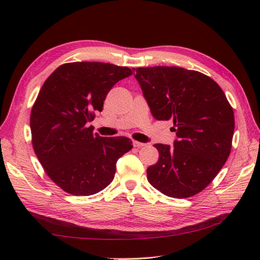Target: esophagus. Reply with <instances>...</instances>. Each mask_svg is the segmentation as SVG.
Here are the masks:
<instances>
[{
  "label": "esophagus",
  "mask_w": 260,
  "mask_h": 260,
  "mask_svg": "<svg viewBox=\"0 0 260 260\" xmlns=\"http://www.w3.org/2000/svg\"><path fill=\"white\" fill-rule=\"evenodd\" d=\"M145 143H142V142H139V141H134V147L136 148H142L144 147Z\"/></svg>",
  "instance_id": "1"
}]
</instances>
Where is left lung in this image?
Returning a JSON list of instances; mask_svg holds the SVG:
<instances>
[{"label": "left lung", "instance_id": "left-lung-1", "mask_svg": "<svg viewBox=\"0 0 260 260\" xmlns=\"http://www.w3.org/2000/svg\"><path fill=\"white\" fill-rule=\"evenodd\" d=\"M152 116L172 120L173 148L156 143L159 160L147 170L150 184L170 198L200 193L229 159L235 128L224 91L206 75L181 67L134 68Z\"/></svg>", "mask_w": 260, "mask_h": 260}]
</instances>
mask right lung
<instances>
[{
	"mask_svg": "<svg viewBox=\"0 0 260 260\" xmlns=\"http://www.w3.org/2000/svg\"><path fill=\"white\" fill-rule=\"evenodd\" d=\"M132 75L128 67L76 61L59 66L44 82L30 112L31 143L53 180L73 195H92L115 178L116 164L132 149L125 137H100L88 123L107 93Z\"/></svg>",
	"mask_w": 260,
	"mask_h": 260,
	"instance_id": "right-lung-1",
	"label": "right lung"
}]
</instances>
